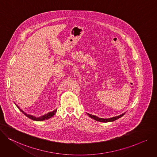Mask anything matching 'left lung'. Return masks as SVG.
<instances>
[{
  "label": "left lung",
  "instance_id": "8db88e82",
  "mask_svg": "<svg viewBox=\"0 0 157 157\" xmlns=\"http://www.w3.org/2000/svg\"><path fill=\"white\" fill-rule=\"evenodd\" d=\"M125 113L121 114V115H120L119 116L112 117V118H98V117H96L95 115H91V114H89V113H87V114H88V115L90 118H93V119H94V120H95L97 121H101V122H110V121H115V120L120 118V117H121L123 115H124Z\"/></svg>",
  "mask_w": 157,
  "mask_h": 157
}]
</instances>
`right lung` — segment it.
Wrapping results in <instances>:
<instances>
[{"label": "right lung", "instance_id": "add662e5", "mask_svg": "<svg viewBox=\"0 0 157 157\" xmlns=\"http://www.w3.org/2000/svg\"><path fill=\"white\" fill-rule=\"evenodd\" d=\"M15 105H16V104H15ZM16 106L17 107V108H18L26 117H27L29 118H30V119H32V120H35V121H43V120H47V119H48V118H50L53 117V116L55 115V113H56V112H57V109H56V110H54V111H52V112H49V113H47V114H45V115H43V116H42V117H37H37H34V116H33V115L27 114V113H25L22 110H21V109L19 108V107H18L17 105H16Z\"/></svg>", "mask_w": 157, "mask_h": 157}]
</instances>
